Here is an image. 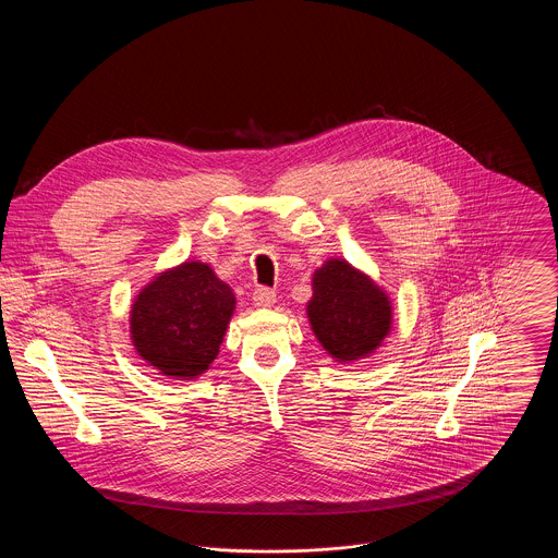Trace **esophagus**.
Masks as SVG:
<instances>
[{
  "label": "esophagus",
  "mask_w": 558,
  "mask_h": 558,
  "mask_svg": "<svg viewBox=\"0 0 558 558\" xmlns=\"http://www.w3.org/2000/svg\"><path fill=\"white\" fill-rule=\"evenodd\" d=\"M253 301H255L257 307H271L276 303V292L266 289V287H259L253 292Z\"/></svg>",
  "instance_id": "esophagus-1"
}]
</instances>
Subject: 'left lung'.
<instances>
[{
	"label": "left lung",
	"mask_w": 558,
	"mask_h": 558,
	"mask_svg": "<svg viewBox=\"0 0 558 558\" xmlns=\"http://www.w3.org/2000/svg\"><path fill=\"white\" fill-rule=\"evenodd\" d=\"M307 318L324 351L339 364L371 357L393 326V305L368 274L330 257L312 276Z\"/></svg>",
	"instance_id": "1"
}]
</instances>
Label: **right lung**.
I'll use <instances>...</instances> for the list:
<instances>
[{
    "mask_svg": "<svg viewBox=\"0 0 558 558\" xmlns=\"http://www.w3.org/2000/svg\"><path fill=\"white\" fill-rule=\"evenodd\" d=\"M236 310V294L198 259L167 267L135 294L130 337L159 374L192 380L211 368Z\"/></svg>",
    "mask_w": 558,
    "mask_h": 558,
    "instance_id": "add662e5",
    "label": "right lung"
}]
</instances>
